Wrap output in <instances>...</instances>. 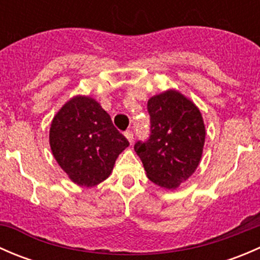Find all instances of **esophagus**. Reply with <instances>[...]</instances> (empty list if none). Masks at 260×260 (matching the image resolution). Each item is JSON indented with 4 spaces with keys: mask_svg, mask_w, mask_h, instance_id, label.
<instances>
[{
    "mask_svg": "<svg viewBox=\"0 0 260 260\" xmlns=\"http://www.w3.org/2000/svg\"><path fill=\"white\" fill-rule=\"evenodd\" d=\"M125 138L128 140V142L131 143V145H133V140H135V137H133V132L132 131H127V132L124 133Z\"/></svg>",
    "mask_w": 260,
    "mask_h": 260,
    "instance_id": "1",
    "label": "esophagus"
}]
</instances>
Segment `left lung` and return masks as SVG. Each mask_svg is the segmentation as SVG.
<instances>
[{
  "label": "left lung",
  "instance_id": "1",
  "mask_svg": "<svg viewBox=\"0 0 260 260\" xmlns=\"http://www.w3.org/2000/svg\"><path fill=\"white\" fill-rule=\"evenodd\" d=\"M151 136L135 145L147 177L159 187L176 190L196 171L205 145V124L200 109L175 89L151 96Z\"/></svg>",
  "mask_w": 260,
  "mask_h": 260
}]
</instances>
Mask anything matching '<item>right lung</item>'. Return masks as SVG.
<instances>
[{
  "instance_id": "obj_1",
  "label": "right lung",
  "mask_w": 260,
  "mask_h": 260,
  "mask_svg": "<svg viewBox=\"0 0 260 260\" xmlns=\"http://www.w3.org/2000/svg\"><path fill=\"white\" fill-rule=\"evenodd\" d=\"M50 148L62 171L81 187L108 179L115 159L129 143L91 96L70 98L50 124Z\"/></svg>"
}]
</instances>
